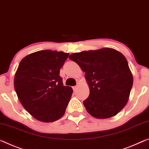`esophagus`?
I'll list each match as a JSON object with an SVG mask.
<instances>
[{
    "instance_id": "esophagus-1",
    "label": "esophagus",
    "mask_w": 149,
    "mask_h": 149,
    "mask_svg": "<svg viewBox=\"0 0 149 149\" xmlns=\"http://www.w3.org/2000/svg\"><path fill=\"white\" fill-rule=\"evenodd\" d=\"M77 87H78V86H73L72 87V88H73V91H75L77 90Z\"/></svg>"
}]
</instances>
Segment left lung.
<instances>
[{"label": "left lung", "mask_w": 149, "mask_h": 149, "mask_svg": "<svg viewBox=\"0 0 149 149\" xmlns=\"http://www.w3.org/2000/svg\"><path fill=\"white\" fill-rule=\"evenodd\" d=\"M85 72L90 89L83 104L88 113L100 119L115 116L127 104L133 77L127 58L111 48L82 51L70 54Z\"/></svg>", "instance_id": "8db88e82"}]
</instances>
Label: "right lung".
<instances>
[{"mask_svg": "<svg viewBox=\"0 0 149 149\" xmlns=\"http://www.w3.org/2000/svg\"><path fill=\"white\" fill-rule=\"evenodd\" d=\"M69 54L45 50L22 59L15 73L14 86L25 110L36 120L52 123L65 113L72 94L59 76Z\"/></svg>", "mask_w": 149, "mask_h": 149, "instance_id": "obj_1", "label": "right lung"}]
</instances>
